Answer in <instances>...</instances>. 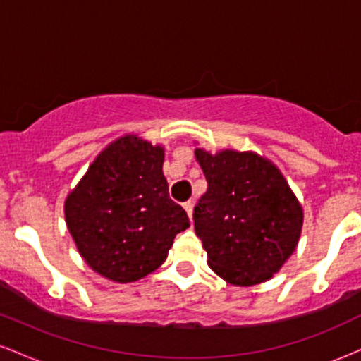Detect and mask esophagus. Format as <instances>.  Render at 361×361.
I'll use <instances>...</instances> for the list:
<instances>
[{"mask_svg": "<svg viewBox=\"0 0 361 361\" xmlns=\"http://www.w3.org/2000/svg\"><path fill=\"white\" fill-rule=\"evenodd\" d=\"M183 207H185L186 214H188V217L192 219V217H193V202H192V200H190V202H186V204H185Z\"/></svg>", "mask_w": 361, "mask_h": 361, "instance_id": "obj_1", "label": "esophagus"}]
</instances>
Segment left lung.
Listing matches in <instances>:
<instances>
[{
  "label": "left lung",
  "instance_id": "1",
  "mask_svg": "<svg viewBox=\"0 0 361 361\" xmlns=\"http://www.w3.org/2000/svg\"><path fill=\"white\" fill-rule=\"evenodd\" d=\"M207 192L193 210L209 267L233 285L271 279L302 231V207L281 173L252 152L195 151Z\"/></svg>",
  "mask_w": 361,
  "mask_h": 361
}]
</instances>
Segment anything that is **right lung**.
<instances>
[{
	"mask_svg": "<svg viewBox=\"0 0 361 361\" xmlns=\"http://www.w3.org/2000/svg\"><path fill=\"white\" fill-rule=\"evenodd\" d=\"M163 161V147L126 135L93 161L66 200L78 250L105 279L127 283L154 271L190 226L183 207L169 198Z\"/></svg>",
	"mask_w": 361,
	"mask_h": 361,
	"instance_id": "obj_1",
	"label": "right lung"
}]
</instances>
